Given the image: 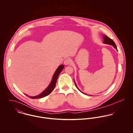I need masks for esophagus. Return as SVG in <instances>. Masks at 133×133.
Instances as JSON below:
<instances>
[{
    "label": "esophagus",
    "mask_w": 133,
    "mask_h": 133,
    "mask_svg": "<svg viewBox=\"0 0 133 133\" xmlns=\"http://www.w3.org/2000/svg\"><path fill=\"white\" fill-rule=\"evenodd\" d=\"M71 62V60L70 58H66L64 60V64L65 65H68Z\"/></svg>",
    "instance_id": "esophagus-1"
}]
</instances>
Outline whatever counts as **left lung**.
<instances>
[{
    "mask_svg": "<svg viewBox=\"0 0 133 133\" xmlns=\"http://www.w3.org/2000/svg\"><path fill=\"white\" fill-rule=\"evenodd\" d=\"M103 37L104 38V40H103V43H105V44H110V45H113V46H114V48L117 50V46H116V44H115V43L114 42V41L112 40V39H111V38H109V37H108L107 36H106V35H104V36H103ZM75 82V81H74ZM75 85H76V88L81 92H82L79 89H78V88L77 87V85H76V83H75Z\"/></svg>",
    "mask_w": 133,
    "mask_h": 133,
    "instance_id": "left-lung-1",
    "label": "left lung"
}]
</instances>
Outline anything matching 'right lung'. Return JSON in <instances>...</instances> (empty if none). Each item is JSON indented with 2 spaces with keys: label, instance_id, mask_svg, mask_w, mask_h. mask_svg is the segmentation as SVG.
<instances>
[{
  "label": "right lung",
  "instance_id": "obj_1",
  "mask_svg": "<svg viewBox=\"0 0 133 133\" xmlns=\"http://www.w3.org/2000/svg\"><path fill=\"white\" fill-rule=\"evenodd\" d=\"M63 68H64V65L63 64H61L58 66V68L56 70L54 75L53 76V78H52L51 83H50L49 86L45 89V90L43 91L41 94H40L39 95L35 96H29L26 95L27 96H28L29 97H30V98L36 99V98H42V97H45V96H46L49 95L54 90V89L56 86V83L58 77L60 74V73H61V72L62 71V70L63 69Z\"/></svg>",
  "mask_w": 133,
  "mask_h": 133
}]
</instances>
